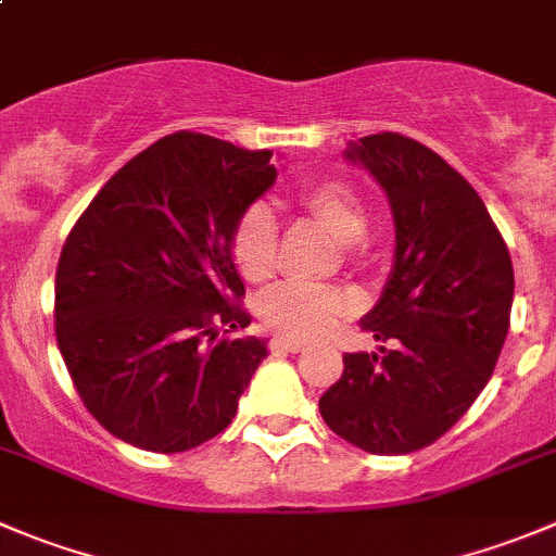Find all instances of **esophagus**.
Instances as JSON below:
<instances>
[{
  "label": "esophagus",
  "instance_id": "esophagus-1",
  "mask_svg": "<svg viewBox=\"0 0 556 556\" xmlns=\"http://www.w3.org/2000/svg\"><path fill=\"white\" fill-rule=\"evenodd\" d=\"M269 349H273V352H300V349H303V343L294 341V338L275 336L273 341H269Z\"/></svg>",
  "mask_w": 556,
  "mask_h": 556
}]
</instances>
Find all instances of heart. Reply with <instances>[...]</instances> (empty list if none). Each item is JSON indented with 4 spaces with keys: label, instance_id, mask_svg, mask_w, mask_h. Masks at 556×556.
Returning <instances> with one entry per match:
<instances>
[{
    "label": "heart",
    "instance_id": "heart-1",
    "mask_svg": "<svg viewBox=\"0 0 556 556\" xmlns=\"http://www.w3.org/2000/svg\"><path fill=\"white\" fill-rule=\"evenodd\" d=\"M298 204L338 237L343 258L352 264H366L371 256L368 242V213L357 190L338 179L308 185L300 190ZM231 256L245 281L269 278L278 262V220L264 204H253L240 215L231 235ZM354 308L346 289L336 283H281L262 294L258 319L267 330L294 341H314L330 336Z\"/></svg>",
    "mask_w": 556,
    "mask_h": 556
}]
</instances>
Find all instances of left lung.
Returning <instances> with one entry per match:
<instances>
[{"instance_id": "left-lung-1", "label": "left lung", "mask_w": 556, "mask_h": 556, "mask_svg": "<svg viewBox=\"0 0 556 556\" xmlns=\"http://www.w3.org/2000/svg\"><path fill=\"white\" fill-rule=\"evenodd\" d=\"M346 157L393 210V269L361 321L388 346L343 354L319 412L361 451L404 456L451 431L489 384L510 327L513 264L483 199L426 144L374 134Z\"/></svg>"}]
</instances>
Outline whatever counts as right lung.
<instances>
[{"mask_svg":"<svg viewBox=\"0 0 556 556\" xmlns=\"http://www.w3.org/2000/svg\"><path fill=\"white\" fill-rule=\"evenodd\" d=\"M269 150L163 136L76 220L56 264V343L89 415L116 440L182 453L231 422L267 357L231 235L275 182Z\"/></svg>","mask_w":556,"mask_h":556,"instance_id":"add662e5","label":"right lung"}]
</instances>
